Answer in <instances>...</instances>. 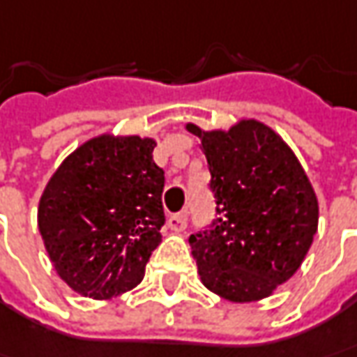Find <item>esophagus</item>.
Segmentation results:
<instances>
[{
    "label": "esophagus",
    "instance_id": "1",
    "mask_svg": "<svg viewBox=\"0 0 357 357\" xmlns=\"http://www.w3.org/2000/svg\"><path fill=\"white\" fill-rule=\"evenodd\" d=\"M185 225H188V215L185 213H176V215H172L169 220H167V227L172 229V231H183L185 229Z\"/></svg>",
    "mask_w": 357,
    "mask_h": 357
}]
</instances>
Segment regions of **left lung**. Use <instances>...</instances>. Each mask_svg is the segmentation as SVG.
I'll return each instance as SVG.
<instances>
[{
  "label": "left lung",
  "instance_id": "left-lung-1",
  "mask_svg": "<svg viewBox=\"0 0 357 357\" xmlns=\"http://www.w3.org/2000/svg\"><path fill=\"white\" fill-rule=\"evenodd\" d=\"M206 153L218 218L190 238L202 284L227 302L270 298L300 270L318 231L319 204L305 169L268 123L229 130L185 123Z\"/></svg>",
  "mask_w": 357,
  "mask_h": 357
}]
</instances>
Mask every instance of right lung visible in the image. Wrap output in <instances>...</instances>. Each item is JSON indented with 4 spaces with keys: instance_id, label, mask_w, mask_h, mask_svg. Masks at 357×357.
<instances>
[{
    "instance_id": "obj_1",
    "label": "right lung",
    "mask_w": 357,
    "mask_h": 357,
    "mask_svg": "<svg viewBox=\"0 0 357 357\" xmlns=\"http://www.w3.org/2000/svg\"><path fill=\"white\" fill-rule=\"evenodd\" d=\"M155 144L100 133L73 149L45 183L38 229L55 273L75 294L112 300L144 280L165 222Z\"/></svg>"
}]
</instances>
